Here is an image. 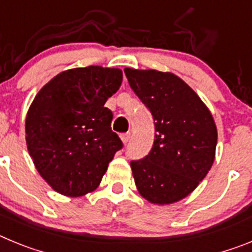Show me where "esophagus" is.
<instances>
[{"label":"esophagus","instance_id":"34e87169","mask_svg":"<svg viewBox=\"0 0 252 252\" xmlns=\"http://www.w3.org/2000/svg\"><path fill=\"white\" fill-rule=\"evenodd\" d=\"M130 132H127V133H121V135H120V139H121V141L124 142V144H127L128 141H130Z\"/></svg>","mask_w":252,"mask_h":252}]
</instances>
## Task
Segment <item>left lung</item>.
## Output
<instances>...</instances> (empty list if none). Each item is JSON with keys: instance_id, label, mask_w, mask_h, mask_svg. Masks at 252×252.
Listing matches in <instances>:
<instances>
[{"instance_id": "obj_1", "label": "left lung", "mask_w": 252, "mask_h": 252, "mask_svg": "<svg viewBox=\"0 0 252 252\" xmlns=\"http://www.w3.org/2000/svg\"><path fill=\"white\" fill-rule=\"evenodd\" d=\"M133 92L153 113L155 140L149 155L131 161L140 195L164 206L182 201L215 161L217 127L201 97L170 72L125 68Z\"/></svg>"}]
</instances>
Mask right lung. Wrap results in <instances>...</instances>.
Wrapping results in <instances>:
<instances>
[{"instance_id": "right-lung-1", "label": "right lung", "mask_w": 252, "mask_h": 252, "mask_svg": "<svg viewBox=\"0 0 252 252\" xmlns=\"http://www.w3.org/2000/svg\"><path fill=\"white\" fill-rule=\"evenodd\" d=\"M122 70L90 65L60 72L37 92L26 113L25 137L40 177L59 194L82 197L101 183L122 148L104 107Z\"/></svg>"}]
</instances>
